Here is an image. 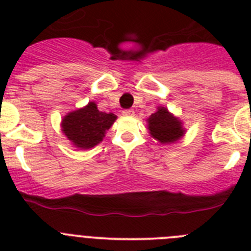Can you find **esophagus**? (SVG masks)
<instances>
[{
  "label": "esophagus",
  "instance_id": "obj_1",
  "mask_svg": "<svg viewBox=\"0 0 251 251\" xmlns=\"http://www.w3.org/2000/svg\"><path fill=\"white\" fill-rule=\"evenodd\" d=\"M122 114H123L124 117H133V115H134V110H133V109H124L123 112H122Z\"/></svg>",
  "mask_w": 251,
  "mask_h": 251
}]
</instances>
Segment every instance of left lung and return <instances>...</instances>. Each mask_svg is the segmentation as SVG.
Masks as SVG:
<instances>
[{
  "mask_svg": "<svg viewBox=\"0 0 251 251\" xmlns=\"http://www.w3.org/2000/svg\"><path fill=\"white\" fill-rule=\"evenodd\" d=\"M147 123L151 136L163 145L177 142L185 134L182 122L171 114L165 106H158L157 112L147 119Z\"/></svg>",
  "mask_w": 251,
  "mask_h": 251,
  "instance_id": "1",
  "label": "left lung"
}]
</instances>
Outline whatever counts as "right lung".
<instances>
[{
	"instance_id": "right-lung-1",
	"label": "right lung",
	"mask_w": 251,
	"mask_h": 251,
	"mask_svg": "<svg viewBox=\"0 0 251 251\" xmlns=\"http://www.w3.org/2000/svg\"><path fill=\"white\" fill-rule=\"evenodd\" d=\"M117 115L98 110L94 101L64 117L61 128L66 138L81 150H89L103 141L105 132L113 126Z\"/></svg>"
}]
</instances>
